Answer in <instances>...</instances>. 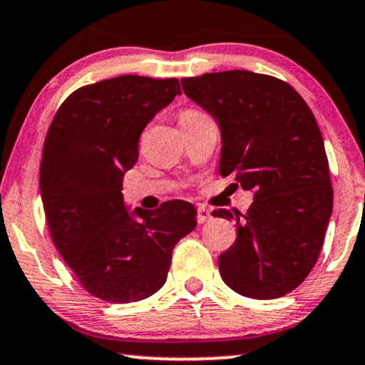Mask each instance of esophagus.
Segmentation results:
<instances>
[{
  "instance_id": "esophagus-1",
  "label": "esophagus",
  "mask_w": 365,
  "mask_h": 365,
  "mask_svg": "<svg viewBox=\"0 0 365 365\" xmlns=\"http://www.w3.org/2000/svg\"><path fill=\"white\" fill-rule=\"evenodd\" d=\"M210 217H212V212H210V209L204 207V205H199V207H197V222H199V224H204V222H207Z\"/></svg>"
}]
</instances>
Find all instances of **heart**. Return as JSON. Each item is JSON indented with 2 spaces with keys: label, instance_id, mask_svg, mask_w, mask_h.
I'll return each mask as SVG.
<instances>
[{
  "label": "heart",
  "instance_id": "obj_1",
  "mask_svg": "<svg viewBox=\"0 0 365 365\" xmlns=\"http://www.w3.org/2000/svg\"><path fill=\"white\" fill-rule=\"evenodd\" d=\"M200 115H204V113L195 112V110H186V112L181 113V117H179V121H181V123H184V121L192 120V118H197V117H200Z\"/></svg>",
  "mask_w": 365,
  "mask_h": 365
}]
</instances>
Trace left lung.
<instances>
[{
  "label": "left lung",
  "instance_id": "left-lung-1",
  "mask_svg": "<svg viewBox=\"0 0 365 365\" xmlns=\"http://www.w3.org/2000/svg\"><path fill=\"white\" fill-rule=\"evenodd\" d=\"M186 97L217 120L222 176L253 192L235 219L237 239L219 257L220 277L242 297L273 299L303 283L318 260L332 214V189L319 126L287 82L248 71L181 81Z\"/></svg>",
  "mask_w": 365,
  "mask_h": 365
}]
</instances>
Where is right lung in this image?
<instances>
[{
    "instance_id": "add662e5",
    "label": "right lung",
    "mask_w": 365,
    "mask_h": 365,
    "mask_svg": "<svg viewBox=\"0 0 365 365\" xmlns=\"http://www.w3.org/2000/svg\"><path fill=\"white\" fill-rule=\"evenodd\" d=\"M176 95L178 78H108L73 92L47 131L39 189L52 242L82 287L110 303L155 294L174 245L197 225L186 200L130 210L121 194L141 131Z\"/></svg>"
}]
</instances>
